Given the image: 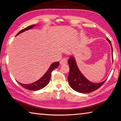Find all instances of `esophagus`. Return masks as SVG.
<instances>
[{
  "label": "esophagus",
  "instance_id": "1",
  "mask_svg": "<svg viewBox=\"0 0 121 121\" xmlns=\"http://www.w3.org/2000/svg\"><path fill=\"white\" fill-rule=\"evenodd\" d=\"M67 62H68L67 59L63 58V59H62V60H61L60 61V63L61 65H64L67 64Z\"/></svg>",
  "mask_w": 121,
  "mask_h": 121
}]
</instances>
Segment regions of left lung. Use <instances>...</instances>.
<instances>
[{
	"label": "left lung",
	"instance_id": "obj_1",
	"mask_svg": "<svg viewBox=\"0 0 121 121\" xmlns=\"http://www.w3.org/2000/svg\"><path fill=\"white\" fill-rule=\"evenodd\" d=\"M107 40L111 45L110 40L108 38H107ZM112 51L113 52L112 47ZM68 62L69 65V73L68 76V82L70 87L76 91L82 93H91L100 88L106 81L105 80L99 83H94L87 79L79 70L73 56H70Z\"/></svg>",
	"mask_w": 121,
	"mask_h": 121
}]
</instances>
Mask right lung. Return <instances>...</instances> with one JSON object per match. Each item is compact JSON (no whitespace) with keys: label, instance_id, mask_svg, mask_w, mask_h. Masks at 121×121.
<instances>
[{"label":"right lung","instance_id":"right-lung-1","mask_svg":"<svg viewBox=\"0 0 121 121\" xmlns=\"http://www.w3.org/2000/svg\"><path fill=\"white\" fill-rule=\"evenodd\" d=\"M35 25H32L28 26V27L24 28L22 30H21L20 32H18V33L16 34V35H18L21 33H23L25 32V30H27L30 29H31L33 27H34ZM59 65V62H54L50 65L49 69L48 70V71L46 72V73L44 74V76L42 77L37 80L36 82H34L33 83H30V84H23L20 82H18L19 85H21L22 86L24 87V88L26 89L30 90V91H38V90L42 89L43 88L45 87L48 83H49L50 78H51V72L53 70L58 67Z\"/></svg>","mask_w":121,"mask_h":121}]
</instances>
